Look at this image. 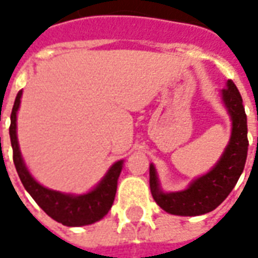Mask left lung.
Segmentation results:
<instances>
[{"label":"left lung","instance_id":"1","mask_svg":"<svg viewBox=\"0 0 258 258\" xmlns=\"http://www.w3.org/2000/svg\"><path fill=\"white\" fill-rule=\"evenodd\" d=\"M222 102L232 120V133L221 159L209 173L194 179L179 192H163L159 185L156 168L149 167V184L153 199L163 210L175 216H200L210 213L231 194L243 171L247 157V118L242 96L232 80L221 91Z\"/></svg>","mask_w":258,"mask_h":258}]
</instances>
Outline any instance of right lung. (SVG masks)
<instances>
[{
    "label": "right lung",
    "mask_w": 258,
    "mask_h": 258,
    "mask_svg": "<svg viewBox=\"0 0 258 258\" xmlns=\"http://www.w3.org/2000/svg\"><path fill=\"white\" fill-rule=\"evenodd\" d=\"M22 91L18 92L11 113V145L14 151V163L16 171L25 189L36 200V203L55 221L68 227H83L99 221L110 210L117 189V179L123 168V160L116 162L109 168L106 175L101 179L94 189L85 195L62 194L48 189L37 182L26 168L20 155L18 137H16V113L19 109Z\"/></svg>",
    "instance_id": "right-lung-1"
}]
</instances>
